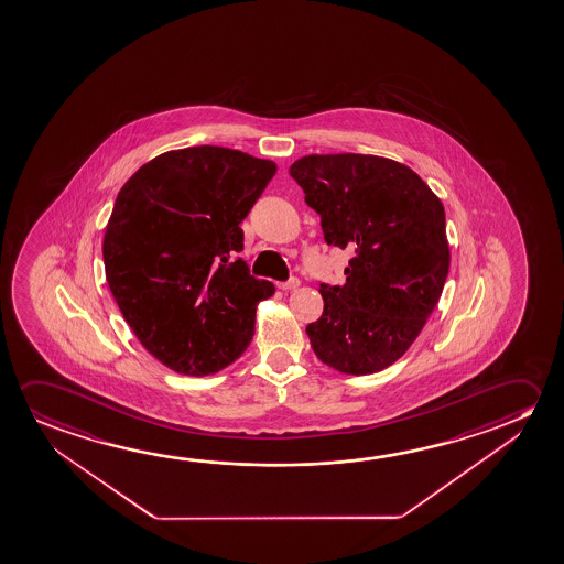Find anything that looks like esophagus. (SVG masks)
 Segmentation results:
<instances>
[{"label": "esophagus", "instance_id": "obj_1", "mask_svg": "<svg viewBox=\"0 0 564 564\" xmlns=\"http://www.w3.org/2000/svg\"><path fill=\"white\" fill-rule=\"evenodd\" d=\"M301 285V281L296 278H291L285 283H279V289H283V291H293L296 286Z\"/></svg>", "mask_w": 564, "mask_h": 564}]
</instances>
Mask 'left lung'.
<instances>
[{"mask_svg":"<svg viewBox=\"0 0 564 564\" xmlns=\"http://www.w3.org/2000/svg\"><path fill=\"white\" fill-rule=\"evenodd\" d=\"M324 240L354 251L346 285H321L324 313L306 326L314 354L339 373L399 361L434 313L449 273L445 210L408 165L365 154H311L289 170Z\"/></svg>","mask_w":564,"mask_h":564,"instance_id":"left-lung-1","label":"left lung"}]
</instances>
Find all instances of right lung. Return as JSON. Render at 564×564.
Returning a JSON list of instances; mask_svg holds the SVG:
<instances>
[{
    "instance_id": "1",
    "label": "right lung",
    "mask_w": 564,
    "mask_h": 564,
    "mask_svg": "<svg viewBox=\"0 0 564 564\" xmlns=\"http://www.w3.org/2000/svg\"><path fill=\"white\" fill-rule=\"evenodd\" d=\"M278 165L223 147L172 150L142 165L105 228V278L140 344L175 373L205 377L250 346L256 306L240 223Z\"/></svg>"
}]
</instances>
